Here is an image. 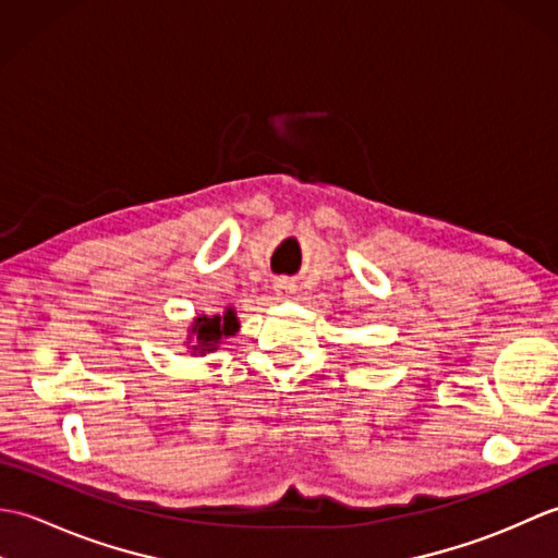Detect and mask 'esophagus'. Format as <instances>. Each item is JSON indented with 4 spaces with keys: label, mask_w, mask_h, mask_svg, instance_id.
<instances>
[{
    "label": "esophagus",
    "mask_w": 558,
    "mask_h": 558,
    "mask_svg": "<svg viewBox=\"0 0 558 558\" xmlns=\"http://www.w3.org/2000/svg\"><path fill=\"white\" fill-rule=\"evenodd\" d=\"M276 294L280 300H288L290 294H294V286L290 280H278V286H276Z\"/></svg>",
    "instance_id": "1"
}]
</instances>
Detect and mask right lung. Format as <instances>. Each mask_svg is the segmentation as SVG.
Listing matches in <instances>:
<instances>
[{
  "mask_svg": "<svg viewBox=\"0 0 558 558\" xmlns=\"http://www.w3.org/2000/svg\"><path fill=\"white\" fill-rule=\"evenodd\" d=\"M236 330H240V318L234 306H228L222 314L194 316L184 338L186 352L192 357H204L208 352H216L228 338H234Z\"/></svg>",
  "mask_w": 558,
  "mask_h": 558,
  "instance_id": "add662e5",
  "label": "right lung"
}]
</instances>
